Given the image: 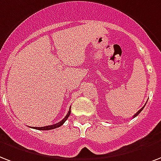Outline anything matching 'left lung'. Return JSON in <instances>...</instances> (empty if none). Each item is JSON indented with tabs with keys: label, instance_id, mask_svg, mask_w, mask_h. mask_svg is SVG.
<instances>
[{
	"label": "left lung",
	"instance_id": "obj_1",
	"mask_svg": "<svg viewBox=\"0 0 161 161\" xmlns=\"http://www.w3.org/2000/svg\"><path fill=\"white\" fill-rule=\"evenodd\" d=\"M144 106H145V105H144ZM144 106H143V107H142V108H141V109H140V110H138V112H137V113H136V114H135V115H134V116H132V117H133V118H134V117H136V116H138V114H139V113H140V112H141V111H142V110H143V108H144Z\"/></svg>",
	"mask_w": 161,
	"mask_h": 161
}]
</instances>
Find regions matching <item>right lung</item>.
<instances>
[{
  "label": "right lung",
  "mask_w": 161,
  "mask_h": 161,
  "mask_svg": "<svg viewBox=\"0 0 161 161\" xmlns=\"http://www.w3.org/2000/svg\"><path fill=\"white\" fill-rule=\"evenodd\" d=\"M70 114H71V110H69V111L67 112V116H65L64 118L62 119L61 121H59L58 123H56V124H53V125H50V126H45V127H33L34 129H37V130H51V129H55L56 127H61V125H63L65 121H67V119L69 117Z\"/></svg>",
  "instance_id": "add662e5"
}]
</instances>
